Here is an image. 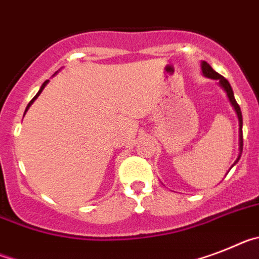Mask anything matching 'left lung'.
Listing matches in <instances>:
<instances>
[{"mask_svg": "<svg viewBox=\"0 0 259 259\" xmlns=\"http://www.w3.org/2000/svg\"><path fill=\"white\" fill-rule=\"evenodd\" d=\"M201 69H202V74H203L206 78H211V79L219 80V86L222 87L224 91H226L227 96H228L229 103L232 104L233 109H235L236 114H237V118H238V156H237V159L235 160V163L232 164V167H233V165H236V164H237V161L240 160V157H241V154H242V114H241V109H240V105H238L237 102H236L235 95H233V91H232V87H231V84H229L228 80H227L224 76L220 75V74H218L217 71L213 70L212 67H211L206 61L201 62ZM231 168H229V170H231Z\"/></svg>", "mask_w": 259, "mask_h": 259, "instance_id": "obj_1", "label": "left lung"}]
</instances>
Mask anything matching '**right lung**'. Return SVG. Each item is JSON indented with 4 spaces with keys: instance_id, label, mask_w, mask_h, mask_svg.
Returning a JSON list of instances; mask_svg holds the SVG:
<instances>
[{
    "instance_id": "right-lung-1",
    "label": "right lung",
    "mask_w": 259,
    "mask_h": 259,
    "mask_svg": "<svg viewBox=\"0 0 259 259\" xmlns=\"http://www.w3.org/2000/svg\"><path fill=\"white\" fill-rule=\"evenodd\" d=\"M48 82H49V79H48V80H46V82L42 83V84H41V87H40V90H39V92H37V94H36V95H35V96H33V99H32V100H31V102H30V103H28V105H27V108H26V111H24V114H26V112H27V111H28V108H30V107H31V104H32V103H33V102H35L36 99L39 98V95H40V94H41V91H42V90H44V87H46V86H47V84H48ZM24 114H23V117H24Z\"/></svg>"
}]
</instances>
